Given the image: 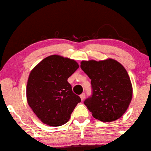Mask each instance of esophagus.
<instances>
[{"mask_svg":"<svg viewBox=\"0 0 151 151\" xmlns=\"http://www.w3.org/2000/svg\"><path fill=\"white\" fill-rule=\"evenodd\" d=\"M85 96H85V94H84V93H83V94L80 95V97H81V100H84Z\"/></svg>","mask_w":151,"mask_h":151,"instance_id":"obj_1","label":"esophagus"}]
</instances>
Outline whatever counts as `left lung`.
<instances>
[{"label":"left lung","mask_w":151,"mask_h":151,"mask_svg":"<svg viewBox=\"0 0 151 151\" xmlns=\"http://www.w3.org/2000/svg\"><path fill=\"white\" fill-rule=\"evenodd\" d=\"M81 68L91 79L92 94L84 104L94 118L113 122L121 117L132 99V85L125 68L112 59L83 61Z\"/></svg>","instance_id":"1"}]
</instances>
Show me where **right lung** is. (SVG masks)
Masks as SVG:
<instances>
[{
    "instance_id": "obj_1",
    "label": "right lung",
    "mask_w": 151,
    "mask_h": 151,
    "mask_svg": "<svg viewBox=\"0 0 151 151\" xmlns=\"http://www.w3.org/2000/svg\"><path fill=\"white\" fill-rule=\"evenodd\" d=\"M78 67L75 60L53 55L31 71L26 86L27 101L43 123L53 127L63 125L81 102L67 81Z\"/></svg>"
}]
</instances>
